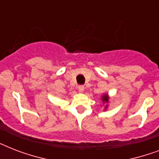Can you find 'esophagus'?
Segmentation results:
<instances>
[{
	"label": "esophagus",
	"mask_w": 159,
	"mask_h": 159,
	"mask_svg": "<svg viewBox=\"0 0 159 159\" xmlns=\"http://www.w3.org/2000/svg\"><path fill=\"white\" fill-rule=\"evenodd\" d=\"M77 89H78V91H79L80 92H82L83 91H84V86H82V85H81V86H78Z\"/></svg>",
	"instance_id": "esophagus-1"
}]
</instances>
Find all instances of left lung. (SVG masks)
Masks as SVG:
<instances>
[{"label":"left lung","instance_id":"obj_1","mask_svg":"<svg viewBox=\"0 0 159 159\" xmlns=\"http://www.w3.org/2000/svg\"><path fill=\"white\" fill-rule=\"evenodd\" d=\"M101 100L102 101V102L103 103H106V106H105V108H104V111H106V109L108 108V105H107V103L109 102V100H110V97H109V95L107 94V93H106V94L102 95V98H101Z\"/></svg>","mask_w":159,"mask_h":159}]
</instances>
